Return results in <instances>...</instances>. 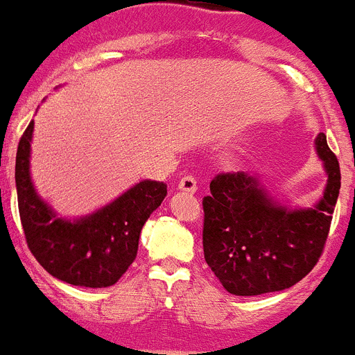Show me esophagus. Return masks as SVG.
<instances>
[{"label":"esophagus","mask_w":355,"mask_h":355,"mask_svg":"<svg viewBox=\"0 0 355 355\" xmlns=\"http://www.w3.org/2000/svg\"><path fill=\"white\" fill-rule=\"evenodd\" d=\"M181 191H187V193H195L197 191V180H195L193 175H184L183 180L180 181L178 184Z\"/></svg>","instance_id":"esophagus-1"}]
</instances>
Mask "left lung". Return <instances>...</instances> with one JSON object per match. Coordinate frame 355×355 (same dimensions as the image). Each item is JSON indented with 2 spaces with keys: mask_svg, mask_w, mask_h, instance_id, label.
I'll return each mask as SVG.
<instances>
[{
  "mask_svg": "<svg viewBox=\"0 0 355 355\" xmlns=\"http://www.w3.org/2000/svg\"><path fill=\"white\" fill-rule=\"evenodd\" d=\"M315 151L326 172L322 197L292 207L272 197L257 174H218L204 197V259L227 292L260 295L285 291L318 262L340 195V164L324 133Z\"/></svg>",
  "mask_w": 355,
  "mask_h": 355,
  "instance_id": "left-lung-1",
  "label": "left lung"
}]
</instances>
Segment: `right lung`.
<instances>
[{
    "label": "right lung",
    "mask_w": 355,
    "mask_h": 355,
    "mask_svg": "<svg viewBox=\"0 0 355 355\" xmlns=\"http://www.w3.org/2000/svg\"><path fill=\"white\" fill-rule=\"evenodd\" d=\"M35 121L21 137L15 158V187L26 241L42 268L76 287H110L130 268L139 236L153 211L164 202L167 184L142 180L112 202L79 218L58 214L38 195L31 180Z\"/></svg>",
    "instance_id": "right-lung-1"
}]
</instances>
